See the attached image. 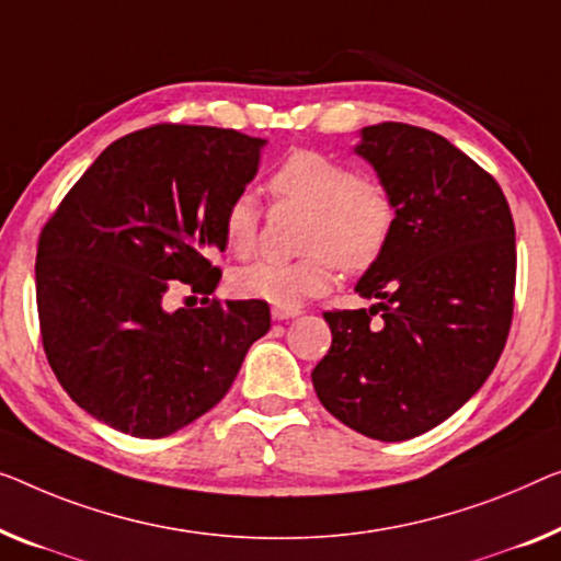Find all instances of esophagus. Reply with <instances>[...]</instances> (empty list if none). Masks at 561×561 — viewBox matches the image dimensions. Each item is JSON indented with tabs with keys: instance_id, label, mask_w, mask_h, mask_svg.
<instances>
[{
	"instance_id": "1",
	"label": "esophagus",
	"mask_w": 561,
	"mask_h": 561,
	"mask_svg": "<svg viewBox=\"0 0 561 561\" xmlns=\"http://www.w3.org/2000/svg\"><path fill=\"white\" fill-rule=\"evenodd\" d=\"M299 314V309H279V307H274L272 309V317L277 322H282V320H291V317H297Z\"/></svg>"
}]
</instances>
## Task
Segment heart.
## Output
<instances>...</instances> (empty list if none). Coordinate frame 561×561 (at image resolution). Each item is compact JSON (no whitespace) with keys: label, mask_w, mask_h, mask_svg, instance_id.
I'll return each mask as SVG.
<instances>
[{"label":"heart","mask_w":561,"mask_h":561,"mask_svg":"<svg viewBox=\"0 0 561 561\" xmlns=\"http://www.w3.org/2000/svg\"><path fill=\"white\" fill-rule=\"evenodd\" d=\"M272 191L282 201L309 208L302 233L305 256L295 262L259 259L233 274L237 295L279 309H297L332 284L334 262L357 272L370 266L388 247L396 208L378 183L365 181L347 163L297 150L272 175ZM224 237L231 252L247 256L259 241V206L252 191H239L224 214Z\"/></svg>","instance_id":"heart-1"}]
</instances>
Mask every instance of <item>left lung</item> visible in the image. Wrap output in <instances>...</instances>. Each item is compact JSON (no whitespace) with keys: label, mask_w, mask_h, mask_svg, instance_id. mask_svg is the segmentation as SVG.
<instances>
[{"label":"left lung","mask_w":561,"mask_h":561,"mask_svg":"<svg viewBox=\"0 0 561 561\" xmlns=\"http://www.w3.org/2000/svg\"><path fill=\"white\" fill-rule=\"evenodd\" d=\"M355 153L378 173L396 224L355 284L375 305L324 312L332 345L312 386L353 431L408 440L454 415L499 363L514 314V219L494 175L438 133L367 125Z\"/></svg>","instance_id":"8db88e82"}]
</instances>
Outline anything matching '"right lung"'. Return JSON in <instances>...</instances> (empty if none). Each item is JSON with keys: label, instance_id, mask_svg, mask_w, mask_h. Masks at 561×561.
<instances>
[{"label": "right lung", "instance_id": "right-lung-1", "mask_svg": "<svg viewBox=\"0 0 561 561\" xmlns=\"http://www.w3.org/2000/svg\"><path fill=\"white\" fill-rule=\"evenodd\" d=\"M266 140L211 125H153L95 158L45 224L37 312L49 367L111 428L163 438L219 403L270 332L262 299L165 309L186 284L211 295L224 214Z\"/></svg>", "mask_w": 561, "mask_h": 561}]
</instances>
